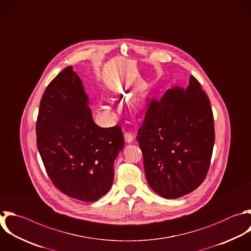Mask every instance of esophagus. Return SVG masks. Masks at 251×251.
<instances>
[{
  "instance_id": "34e87169",
  "label": "esophagus",
  "mask_w": 251,
  "mask_h": 251,
  "mask_svg": "<svg viewBox=\"0 0 251 251\" xmlns=\"http://www.w3.org/2000/svg\"><path fill=\"white\" fill-rule=\"evenodd\" d=\"M124 137H125V140H126V143H131L133 141L134 135L132 133H130V132H125Z\"/></svg>"
}]
</instances>
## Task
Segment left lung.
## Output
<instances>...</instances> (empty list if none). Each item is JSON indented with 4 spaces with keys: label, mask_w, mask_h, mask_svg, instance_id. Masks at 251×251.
Instances as JSON below:
<instances>
[{
    "label": "left lung",
    "mask_w": 251,
    "mask_h": 251,
    "mask_svg": "<svg viewBox=\"0 0 251 251\" xmlns=\"http://www.w3.org/2000/svg\"><path fill=\"white\" fill-rule=\"evenodd\" d=\"M214 141L210 101L190 75L186 88L175 86L151 101L138 129L149 186L167 199L196 189L209 170Z\"/></svg>",
    "instance_id": "8db88e82"
}]
</instances>
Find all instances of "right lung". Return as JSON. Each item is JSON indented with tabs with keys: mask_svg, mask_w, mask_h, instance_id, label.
<instances>
[{
	"mask_svg": "<svg viewBox=\"0 0 251 251\" xmlns=\"http://www.w3.org/2000/svg\"><path fill=\"white\" fill-rule=\"evenodd\" d=\"M81 79L66 68L47 86L36 123L37 147L54 185L66 195L93 202L114 180V162L124 148L122 128L93 122Z\"/></svg>",
	"mask_w": 251,
	"mask_h": 251,
	"instance_id": "right-lung-1",
	"label": "right lung"
}]
</instances>
